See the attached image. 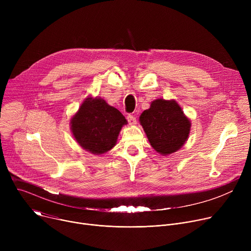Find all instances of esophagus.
I'll use <instances>...</instances> for the list:
<instances>
[{"label":"esophagus","mask_w":251,"mask_h":251,"mask_svg":"<svg viewBox=\"0 0 251 251\" xmlns=\"http://www.w3.org/2000/svg\"><path fill=\"white\" fill-rule=\"evenodd\" d=\"M127 120H128V123H129L130 125H135V124L137 123V119H136V117H135L134 115H132V114H128V116H127Z\"/></svg>","instance_id":"34e87169"}]
</instances>
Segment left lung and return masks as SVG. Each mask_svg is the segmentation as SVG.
I'll use <instances>...</instances> for the list:
<instances>
[{
  "label": "left lung",
  "instance_id": "left-lung-1",
  "mask_svg": "<svg viewBox=\"0 0 251 251\" xmlns=\"http://www.w3.org/2000/svg\"><path fill=\"white\" fill-rule=\"evenodd\" d=\"M151 146L162 155L172 154L185 144L191 122L175 100L157 99L140 116Z\"/></svg>",
  "mask_w": 251,
  "mask_h": 251
}]
</instances>
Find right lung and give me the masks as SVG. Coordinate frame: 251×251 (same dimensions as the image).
Instances as JSON below:
<instances>
[{"instance_id": "obj_1", "label": "right lung", "mask_w": 251, "mask_h": 251, "mask_svg": "<svg viewBox=\"0 0 251 251\" xmlns=\"http://www.w3.org/2000/svg\"><path fill=\"white\" fill-rule=\"evenodd\" d=\"M127 124L125 117L100 98H87L71 119V130L78 144L92 154L112 149L119 132Z\"/></svg>"}]
</instances>
